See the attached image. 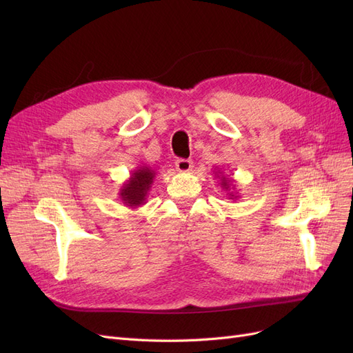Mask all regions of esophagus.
<instances>
[{"instance_id":"1","label":"esophagus","mask_w":353,"mask_h":353,"mask_svg":"<svg viewBox=\"0 0 353 353\" xmlns=\"http://www.w3.org/2000/svg\"><path fill=\"white\" fill-rule=\"evenodd\" d=\"M175 168L178 172H190L193 169V162L190 159H178L175 162Z\"/></svg>"}]
</instances>
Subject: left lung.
Here are the masks:
<instances>
[{
    "label": "left lung",
    "instance_id": "8db88e82",
    "mask_svg": "<svg viewBox=\"0 0 353 353\" xmlns=\"http://www.w3.org/2000/svg\"><path fill=\"white\" fill-rule=\"evenodd\" d=\"M215 176L216 178H219V184H221V187H222V190H225L227 191V197L228 199H239V196L234 193V188H236V185H232V183H234V179H230V178H227L225 175L222 174V170H218V172H215Z\"/></svg>",
    "mask_w": 353,
    "mask_h": 353
}]
</instances>
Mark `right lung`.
I'll return each instance as SVG.
<instances>
[{"label":"right lung","instance_id":"add662e5","mask_svg":"<svg viewBox=\"0 0 353 353\" xmlns=\"http://www.w3.org/2000/svg\"><path fill=\"white\" fill-rule=\"evenodd\" d=\"M156 172L150 166H137L119 190V199L125 206L135 209L145 203L148 191L152 190Z\"/></svg>","mask_w":353,"mask_h":353}]
</instances>
